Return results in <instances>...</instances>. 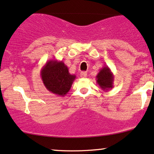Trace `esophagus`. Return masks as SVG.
Returning <instances> with one entry per match:
<instances>
[{"label": "esophagus", "mask_w": 154, "mask_h": 154, "mask_svg": "<svg viewBox=\"0 0 154 154\" xmlns=\"http://www.w3.org/2000/svg\"><path fill=\"white\" fill-rule=\"evenodd\" d=\"M80 75H81V77H86L87 76V72L82 71V72H81Z\"/></svg>", "instance_id": "esophagus-1"}]
</instances>
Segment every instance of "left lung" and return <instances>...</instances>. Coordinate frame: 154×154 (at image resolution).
Wrapping results in <instances>:
<instances>
[{"label": "left lung", "mask_w": 154, "mask_h": 154, "mask_svg": "<svg viewBox=\"0 0 154 154\" xmlns=\"http://www.w3.org/2000/svg\"><path fill=\"white\" fill-rule=\"evenodd\" d=\"M97 83L103 91H109L113 88L114 77L108 66L102 67L96 76Z\"/></svg>", "instance_id": "left-lung-1"}]
</instances>
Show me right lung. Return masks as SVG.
Instances as JSON below:
<instances>
[{
  "label": "right lung",
  "instance_id": "add662e5",
  "mask_svg": "<svg viewBox=\"0 0 154 154\" xmlns=\"http://www.w3.org/2000/svg\"><path fill=\"white\" fill-rule=\"evenodd\" d=\"M40 77L43 85L48 91L60 97H64L70 89L76 78L71 75L67 65L63 61L50 60L42 67Z\"/></svg>",
  "mask_w": 154,
  "mask_h": 154
}]
</instances>
